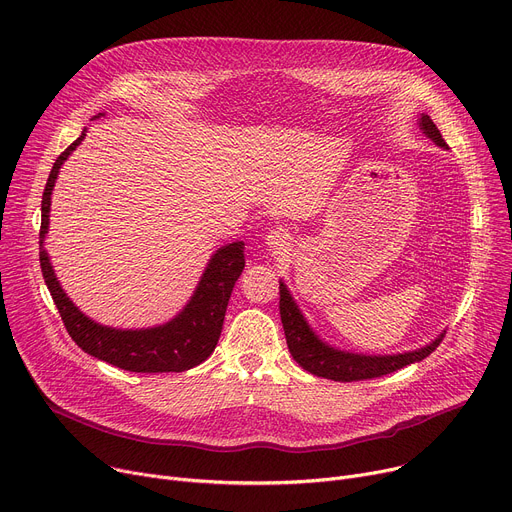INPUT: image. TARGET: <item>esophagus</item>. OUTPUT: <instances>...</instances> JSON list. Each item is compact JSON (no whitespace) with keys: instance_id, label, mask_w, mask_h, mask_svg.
Here are the masks:
<instances>
[{"instance_id":"obj_1","label":"esophagus","mask_w":512,"mask_h":512,"mask_svg":"<svg viewBox=\"0 0 512 512\" xmlns=\"http://www.w3.org/2000/svg\"><path fill=\"white\" fill-rule=\"evenodd\" d=\"M265 247L274 255H288V251L292 249V236L284 228L269 230L265 236Z\"/></svg>"}]
</instances>
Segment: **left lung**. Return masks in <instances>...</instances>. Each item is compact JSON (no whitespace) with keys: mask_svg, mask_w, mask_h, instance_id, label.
I'll return each mask as SVG.
<instances>
[{"mask_svg":"<svg viewBox=\"0 0 512 512\" xmlns=\"http://www.w3.org/2000/svg\"><path fill=\"white\" fill-rule=\"evenodd\" d=\"M418 125L428 140H432L442 150H449L447 142L442 140L438 127L426 113L420 115ZM280 315H282V325L286 333V344L292 358L304 370L315 374V377L342 381V383L383 377V374L395 372L407 364L420 362L428 354H432L438 348L440 339L445 337V331H440L426 346H420L410 352H397V354H362V352L335 348L327 344L325 339L311 327V323L306 321L298 302L294 300L284 280H280Z\"/></svg>","mask_w":512,"mask_h":512,"instance_id":"left-lung-1","label":"left lung"}]
</instances>
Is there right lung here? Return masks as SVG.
Here are the masks:
<instances>
[{
  "label": "right lung",
  "mask_w": 512,
  "mask_h": 512,
  "mask_svg": "<svg viewBox=\"0 0 512 512\" xmlns=\"http://www.w3.org/2000/svg\"><path fill=\"white\" fill-rule=\"evenodd\" d=\"M98 117H102V113L92 117V121ZM86 133L88 129L84 127L80 138L55 160L45 185L39 234V257L45 284L53 296L67 333L72 335L74 342L86 354L129 372L189 370L203 360H208V356L216 350L232 288L245 269V243L234 241L220 247L210 257L206 269H203L187 304L173 319L162 325L142 329H119L102 325L84 315L74 304V300L65 294L55 276L51 257L45 249V236L49 232L51 195L57 175L63 162L82 144Z\"/></svg>",
  "instance_id": "obj_1"
}]
</instances>
